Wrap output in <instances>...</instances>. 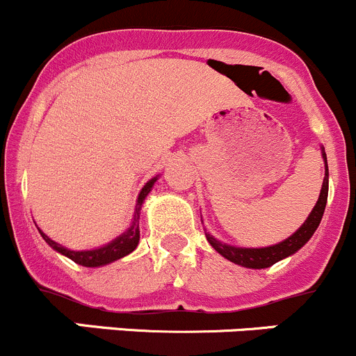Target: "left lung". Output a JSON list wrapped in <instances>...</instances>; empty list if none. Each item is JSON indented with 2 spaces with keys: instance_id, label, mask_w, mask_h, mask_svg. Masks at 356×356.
<instances>
[{
  "instance_id": "obj_1",
  "label": "left lung",
  "mask_w": 356,
  "mask_h": 356,
  "mask_svg": "<svg viewBox=\"0 0 356 356\" xmlns=\"http://www.w3.org/2000/svg\"><path fill=\"white\" fill-rule=\"evenodd\" d=\"M322 160H324L325 174H324V182H322L321 195H318L317 203H315L314 210L310 211V215L307 217V220L301 224V227L296 232L286 238L284 241L277 243V245L265 246V248H243V246H232L227 243H222L218 239H215L210 232H207L204 229V234H207L208 243L213 246V250L217 253H220L222 257L227 258L229 261L236 265H241L246 268H267L270 265L277 264V261L284 260V258L291 257V254L296 253L298 250H301L310 238L314 236V232L317 231L318 224L322 220V215H324L325 203H327V193H329V167H327V156H325L324 146H321Z\"/></svg>"
}]
</instances>
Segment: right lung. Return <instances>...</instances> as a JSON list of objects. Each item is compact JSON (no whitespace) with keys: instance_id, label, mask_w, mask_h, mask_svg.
I'll use <instances>...</instances> for the list:
<instances>
[{"instance_id":"1","label":"right lung","mask_w":356,"mask_h":356,"mask_svg":"<svg viewBox=\"0 0 356 356\" xmlns=\"http://www.w3.org/2000/svg\"><path fill=\"white\" fill-rule=\"evenodd\" d=\"M158 177H160V175H155V177L149 179V181L143 186L141 193H139V196H138V201H136L134 217H132V222H131V225H129L127 231L122 232L120 236H117L115 239H111V241L106 243V245L95 248V250L74 251V250H68V248H65V246L58 245L56 241H53L51 238H48V236H46L44 232L38 227L39 234L42 236V239H44V241L48 243L53 250L58 251V253L63 254V257L70 258V260L75 261V264L82 265V267H91V268L103 267V265H108V264H111V261L120 260V258L127 257L129 253H132V251H134L139 245V213H141L143 203H145L146 196L149 195V191H152L153 186H155Z\"/></svg>"}]
</instances>
